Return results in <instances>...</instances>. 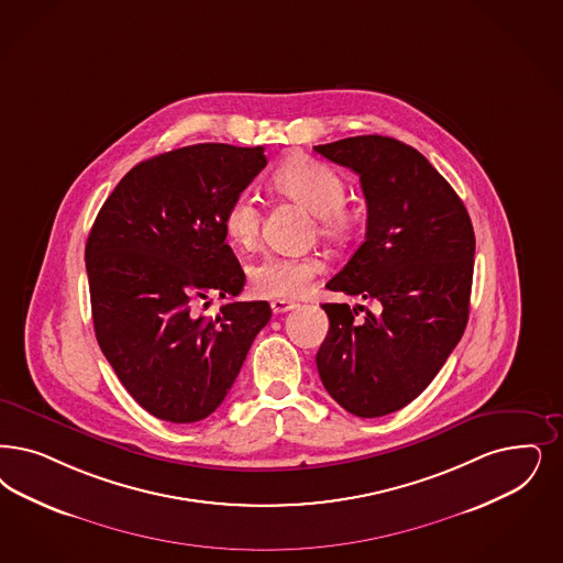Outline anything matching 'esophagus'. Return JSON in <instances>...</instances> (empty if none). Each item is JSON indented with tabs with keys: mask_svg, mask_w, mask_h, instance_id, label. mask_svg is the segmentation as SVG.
<instances>
[{
	"mask_svg": "<svg viewBox=\"0 0 563 563\" xmlns=\"http://www.w3.org/2000/svg\"><path fill=\"white\" fill-rule=\"evenodd\" d=\"M271 308L274 313H285V311L292 310L295 303L287 301V299H274L271 303Z\"/></svg>",
	"mask_w": 563,
	"mask_h": 563,
	"instance_id": "1",
	"label": "esophagus"
}]
</instances>
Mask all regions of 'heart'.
Segmentation results:
<instances>
[{
    "label": "heart",
    "mask_w": 563,
    "mask_h": 563,
    "mask_svg": "<svg viewBox=\"0 0 563 563\" xmlns=\"http://www.w3.org/2000/svg\"><path fill=\"white\" fill-rule=\"evenodd\" d=\"M274 187L316 213L318 233L332 241H343L355 227V216L345 206L347 183L339 170L311 157L287 162L276 175ZM260 208L255 197L243 191L227 206L222 224L227 236L239 247H250L260 234ZM324 271L320 255H283L274 253L252 268L253 291L271 299H291L310 289L311 280Z\"/></svg>",
    "instance_id": "heart-1"
}]
</instances>
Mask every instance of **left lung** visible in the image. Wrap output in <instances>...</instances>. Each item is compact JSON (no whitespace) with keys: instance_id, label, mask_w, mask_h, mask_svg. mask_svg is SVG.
<instances>
[{"instance_id":"1","label":"left lung","mask_w":563,"mask_h":563,"mask_svg":"<svg viewBox=\"0 0 563 563\" xmlns=\"http://www.w3.org/2000/svg\"><path fill=\"white\" fill-rule=\"evenodd\" d=\"M313 150L360 176L368 206L366 241L327 287L378 303L364 318L324 303L330 329L316 366L341 408L387 416L430 385L464 334L474 229L445 178L397 139L350 136Z\"/></svg>"}]
</instances>
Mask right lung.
Here are the masks:
<instances>
[{
    "label": "right lung",
    "mask_w": 563,
    "mask_h": 563,
    "mask_svg": "<svg viewBox=\"0 0 563 563\" xmlns=\"http://www.w3.org/2000/svg\"><path fill=\"white\" fill-rule=\"evenodd\" d=\"M264 147L199 143L136 164L101 206L85 247L99 347L152 416L191 424L224 401L268 301L216 318L197 303L243 291L222 216L266 166Z\"/></svg>",
    "instance_id": "obj_1"
}]
</instances>
